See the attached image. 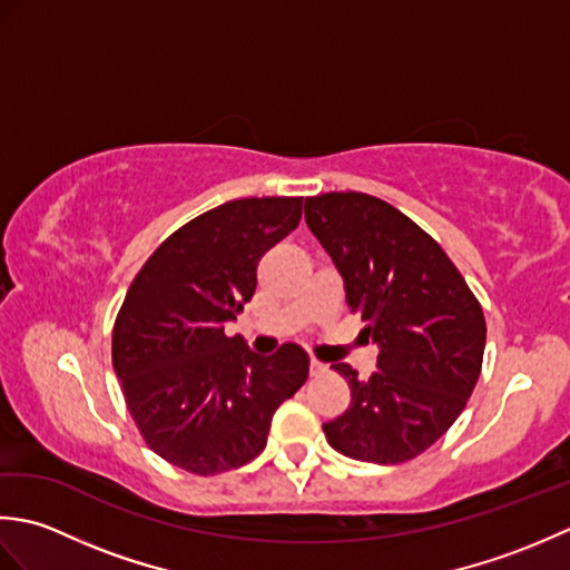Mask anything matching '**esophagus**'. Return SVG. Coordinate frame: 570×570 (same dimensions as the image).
Segmentation results:
<instances>
[{
    "label": "esophagus",
    "instance_id": "esophagus-1",
    "mask_svg": "<svg viewBox=\"0 0 570 570\" xmlns=\"http://www.w3.org/2000/svg\"><path fill=\"white\" fill-rule=\"evenodd\" d=\"M308 367H311V374H323L325 370H328V365H323V362H318L316 357H311Z\"/></svg>",
    "mask_w": 570,
    "mask_h": 570
}]
</instances>
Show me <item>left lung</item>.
<instances>
[{"label": "left lung", "instance_id": "obj_1", "mask_svg": "<svg viewBox=\"0 0 570 570\" xmlns=\"http://www.w3.org/2000/svg\"><path fill=\"white\" fill-rule=\"evenodd\" d=\"M306 225L345 282V298L377 343V372L335 362L345 414L323 423L337 453L377 465L421 455L453 426L480 377L485 316L439 242L367 193L306 198Z\"/></svg>", "mask_w": 570, "mask_h": 570}]
</instances>
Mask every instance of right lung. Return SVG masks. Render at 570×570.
Instances as JSON below:
<instances>
[{
  "label": "right lung",
  "instance_id": "1",
  "mask_svg": "<svg viewBox=\"0 0 570 570\" xmlns=\"http://www.w3.org/2000/svg\"><path fill=\"white\" fill-rule=\"evenodd\" d=\"M304 198H239L166 237L135 276L112 331V367L156 455L193 475L257 458L274 411L308 380L286 343L252 353L225 325L257 288V264L301 220Z\"/></svg>",
  "mask_w": 570,
  "mask_h": 570
}]
</instances>
